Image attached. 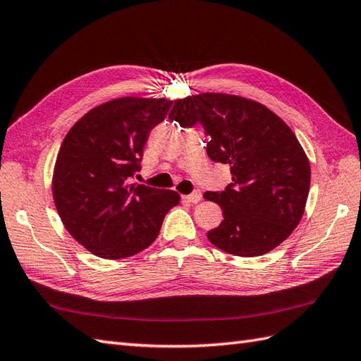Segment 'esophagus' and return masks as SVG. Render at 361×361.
<instances>
[{
	"instance_id": "esophagus-1",
	"label": "esophagus",
	"mask_w": 361,
	"mask_h": 361,
	"mask_svg": "<svg viewBox=\"0 0 361 361\" xmlns=\"http://www.w3.org/2000/svg\"><path fill=\"white\" fill-rule=\"evenodd\" d=\"M184 200L189 201V203H192V204H197V203H200V201H201V192L200 190L192 192V194L184 197Z\"/></svg>"
}]
</instances>
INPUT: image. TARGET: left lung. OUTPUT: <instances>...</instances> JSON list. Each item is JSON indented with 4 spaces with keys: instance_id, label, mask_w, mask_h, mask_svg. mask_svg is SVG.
<instances>
[{
    "instance_id": "obj_1",
    "label": "left lung",
    "mask_w": 361,
    "mask_h": 361,
    "mask_svg": "<svg viewBox=\"0 0 361 361\" xmlns=\"http://www.w3.org/2000/svg\"><path fill=\"white\" fill-rule=\"evenodd\" d=\"M169 118L203 124L209 158L231 166L229 186L204 194L224 215L209 241L238 257L281 245L303 216L311 186V166L289 126L254 99L214 92L175 99Z\"/></svg>"
}]
</instances>
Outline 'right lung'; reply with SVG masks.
<instances>
[{"label": "right lung", "instance_id": "1", "mask_svg": "<svg viewBox=\"0 0 361 361\" xmlns=\"http://www.w3.org/2000/svg\"><path fill=\"white\" fill-rule=\"evenodd\" d=\"M171 106L166 98H115L90 109L64 137L54 201L67 232L94 255L118 259L145 250L180 203L178 192L129 183L149 132Z\"/></svg>", "mask_w": 361, "mask_h": 361}]
</instances>
